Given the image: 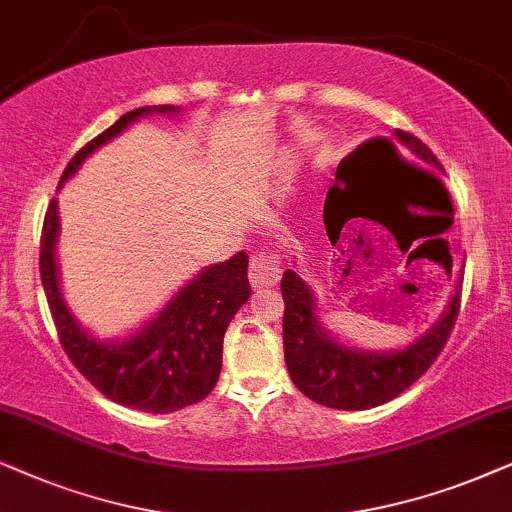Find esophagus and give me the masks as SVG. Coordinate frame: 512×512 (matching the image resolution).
Masks as SVG:
<instances>
[{"mask_svg":"<svg viewBox=\"0 0 512 512\" xmlns=\"http://www.w3.org/2000/svg\"><path fill=\"white\" fill-rule=\"evenodd\" d=\"M248 278L252 288H267V285H276L281 278V267H278L276 257L271 252H257L250 260Z\"/></svg>","mask_w":512,"mask_h":512,"instance_id":"34e87169","label":"esophagus"}]
</instances>
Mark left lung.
<instances>
[{
  "label": "left lung",
  "instance_id": "8db88e82",
  "mask_svg": "<svg viewBox=\"0 0 512 512\" xmlns=\"http://www.w3.org/2000/svg\"><path fill=\"white\" fill-rule=\"evenodd\" d=\"M379 145L395 161H405L400 154L403 149L417 163L440 168L431 149L412 133L395 131V142L379 140ZM281 292L285 299V365L292 384L318 405L335 410H370L410 388L440 356L459 313L461 281L456 283L445 313L435 320L431 330L400 351H365L339 344L320 323L313 292L297 271H285Z\"/></svg>",
  "mask_w": 512,
  "mask_h": 512
}]
</instances>
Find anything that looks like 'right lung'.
I'll return each mask as SVG.
<instances>
[{
	"mask_svg": "<svg viewBox=\"0 0 512 512\" xmlns=\"http://www.w3.org/2000/svg\"><path fill=\"white\" fill-rule=\"evenodd\" d=\"M147 114H177V107L154 105L126 112L74 154L58 187L77 173L95 149ZM58 234V201L53 199L44 217L39 274L60 344L74 367L109 400L140 412L168 414L201 403L220 379L224 332L250 297L248 255L236 252L231 260L199 271L138 332L121 342H102L79 325L60 290Z\"/></svg>",
	"mask_w": 512,
	"mask_h": 512,
	"instance_id": "add662e5",
	"label": "right lung"
}]
</instances>
